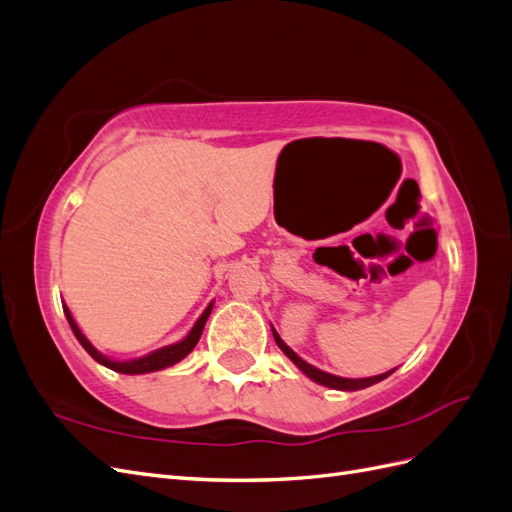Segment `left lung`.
<instances>
[{
  "instance_id": "obj_1",
  "label": "left lung",
  "mask_w": 512,
  "mask_h": 512,
  "mask_svg": "<svg viewBox=\"0 0 512 512\" xmlns=\"http://www.w3.org/2000/svg\"><path fill=\"white\" fill-rule=\"evenodd\" d=\"M273 337H275V342H277V346L282 348V352L288 356V359L297 365L303 374L307 376V378H312L314 382H318V384H322V386H329V389H337V391H359V389H367V386H371V384H376V382H380V380H384L386 376H391L393 374V369L391 371H386V374H380V376H371V378H359V380H350V378H339V376H333V374H327V371H320V369H316L314 365H309V363H305L301 356L297 354V352H292L286 344H284V339L277 335V331L273 329Z\"/></svg>"
}]
</instances>
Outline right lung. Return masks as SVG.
I'll list each match as a JSON object with an SVG mask.
<instances>
[{
	"label": "right lung",
	"mask_w": 512,
	"mask_h": 512,
	"mask_svg": "<svg viewBox=\"0 0 512 512\" xmlns=\"http://www.w3.org/2000/svg\"><path fill=\"white\" fill-rule=\"evenodd\" d=\"M211 309H213V303H209V307L205 309L203 316H200V318L196 320V324L192 327V331L188 333V337L181 339V342H177V344H173V346H164V348H160V350H156V352H151V354H147V356H141V359H134V361H111V359H106L104 354H100L94 346L89 344V339L81 333V329L76 327V322H74V318H72L68 307H64V314H66V318H68V322H70L72 333L76 335V339H79L81 346L91 354V359L98 361L100 365H104V367H108V369L119 371V374H149V371H158V369H164V367H170V365L179 363L181 359H185V356H188V354L194 350V346L198 344L200 335H203L205 322H207V318H209V314H211Z\"/></svg>",
	"instance_id": "1"
}]
</instances>
